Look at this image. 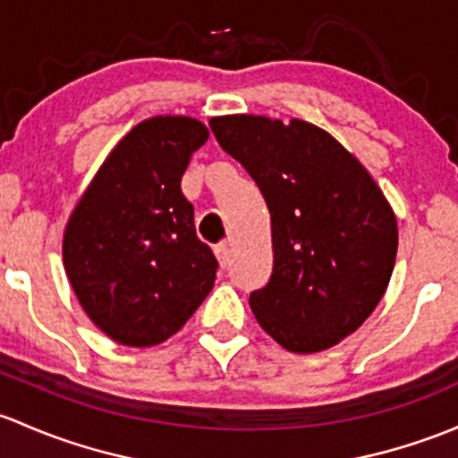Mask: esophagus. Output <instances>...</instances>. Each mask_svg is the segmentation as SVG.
Segmentation results:
<instances>
[{"instance_id":"1","label":"esophagus","mask_w":458,"mask_h":458,"mask_svg":"<svg viewBox=\"0 0 458 458\" xmlns=\"http://www.w3.org/2000/svg\"><path fill=\"white\" fill-rule=\"evenodd\" d=\"M215 254H216V261H219L221 267H228V266H230V250H228V243H219V245H216Z\"/></svg>"}]
</instances>
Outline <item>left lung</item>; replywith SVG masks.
Here are the masks:
<instances>
[{"label": "left lung", "instance_id": "obj_1", "mask_svg": "<svg viewBox=\"0 0 458 458\" xmlns=\"http://www.w3.org/2000/svg\"><path fill=\"white\" fill-rule=\"evenodd\" d=\"M216 142L257 182L272 219L274 267L250 293L259 325L293 353L353 334L377 307L397 254V221L367 168L302 120H210Z\"/></svg>", "mask_w": 458, "mask_h": 458}]
</instances>
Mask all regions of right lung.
Returning <instances> with one entry per match:
<instances>
[{
    "mask_svg": "<svg viewBox=\"0 0 458 458\" xmlns=\"http://www.w3.org/2000/svg\"><path fill=\"white\" fill-rule=\"evenodd\" d=\"M208 129L184 115L133 127L67 221L64 263L85 314L127 346L165 343L213 290V250L197 239L182 195L191 153Z\"/></svg>",
    "mask_w": 458,
    "mask_h": 458,
    "instance_id": "add662e5",
    "label": "right lung"
}]
</instances>
